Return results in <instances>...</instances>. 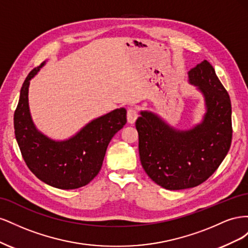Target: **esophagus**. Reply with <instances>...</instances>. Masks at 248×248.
<instances>
[{"label":"esophagus","instance_id":"34e87169","mask_svg":"<svg viewBox=\"0 0 248 248\" xmlns=\"http://www.w3.org/2000/svg\"><path fill=\"white\" fill-rule=\"evenodd\" d=\"M138 117H139V111L137 108H130L127 109V121H128L130 124H133L136 122Z\"/></svg>","mask_w":248,"mask_h":248}]
</instances>
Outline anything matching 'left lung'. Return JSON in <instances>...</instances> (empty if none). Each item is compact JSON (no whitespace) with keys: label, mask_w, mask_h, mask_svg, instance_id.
Returning a JSON list of instances; mask_svg holds the SVG:
<instances>
[{"label":"left lung","mask_w":248,"mask_h":248,"mask_svg":"<svg viewBox=\"0 0 248 248\" xmlns=\"http://www.w3.org/2000/svg\"><path fill=\"white\" fill-rule=\"evenodd\" d=\"M189 81L205 97L207 112L190 130L179 131L149 111L136 122L142 168L153 181L170 190L196 187L218 169L232 136L229 93L208 61L188 72Z\"/></svg>","instance_id":"obj_1"}]
</instances>
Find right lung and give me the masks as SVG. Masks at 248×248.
I'll return each instance as SVG.
<instances>
[{
	"instance_id": "add662e5",
	"label": "right lung",
	"mask_w": 248,
	"mask_h": 248,
	"mask_svg": "<svg viewBox=\"0 0 248 248\" xmlns=\"http://www.w3.org/2000/svg\"><path fill=\"white\" fill-rule=\"evenodd\" d=\"M25 79L14 111V133L27 167L42 182L60 189H76L98 175L112 137L126 124V109L118 108L87 124L77 136L55 141L36 129L28 103L30 80L44 65Z\"/></svg>"
}]
</instances>
